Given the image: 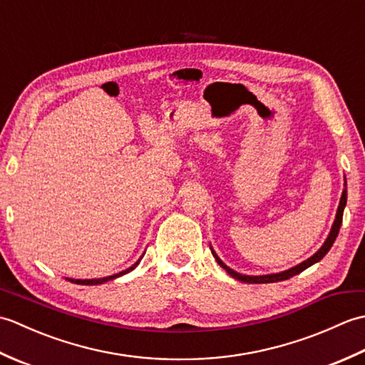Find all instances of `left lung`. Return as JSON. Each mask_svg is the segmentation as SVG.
<instances>
[{
    "instance_id": "1",
    "label": "left lung",
    "mask_w": 365,
    "mask_h": 365,
    "mask_svg": "<svg viewBox=\"0 0 365 365\" xmlns=\"http://www.w3.org/2000/svg\"><path fill=\"white\" fill-rule=\"evenodd\" d=\"M344 187H345V190L342 191V197H340V202H339V207H337L336 220H334V222H332V227H331V230H329L328 238L324 240V243L322 245V247H320L319 251H317L314 255H311V257H309V259H306L304 262H301L299 265L292 267V268L285 269V271H281V273L250 276V274H242V273H238V271L229 268V267L226 265V263H224V262L218 257V254H216V252L213 251V247L210 246L213 257L216 259V262H218V265H220L221 268L226 269L232 277H235L237 281L246 282V284H269V282H279V281H285V279H290V277H293V276L299 274L301 271H304L306 268L312 267L314 263L320 262V260L324 257V255L328 254V251L331 250V246L334 245L336 238H337V235H339V229H340V226H342V216H344V210H345V205H346V178H345V182H344Z\"/></svg>"
}]
</instances>
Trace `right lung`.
<instances>
[{
  "instance_id": "right-lung-1",
  "label": "right lung",
  "mask_w": 365,
  "mask_h": 365,
  "mask_svg": "<svg viewBox=\"0 0 365 365\" xmlns=\"http://www.w3.org/2000/svg\"><path fill=\"white\" fill-rule=\"evenodd\" d=\"M144 254H145V252H143V255H144ZM143 255H141V257H139V260H138L136 263H133V265H131L130 268L123 269V271H119V273H115V274H113V276L98 277V279H72V277H66V279H67V281H71V282H73V284H78V285H98V284H103V282H108V281H113V279H115V277H120V276H123V274L130 273L131 269H135V268L139 265V262H141Z\"/></svg>"
}]
</instances>
